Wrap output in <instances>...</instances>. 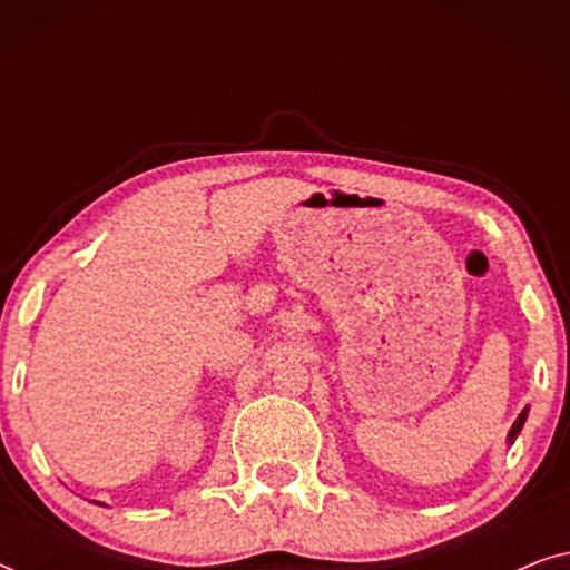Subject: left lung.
<instances>
[{
  "label": "left lung",
  "mask_w": 570,
  "mask_h": 570,
  "mask_svg": "<svg viewBox=\"0 0 570 570\" xmlns=\"http://www.w3.org/2000/svg\"><path fill=\"white\" fill-rule=\"evenodd\" d=\"M524 420H527V410H524V412H521V415H519V420H517V423H513V428H511V433H509V441H513V439H517V435H519V431H521V425H524Z\"/></svg>",
  "instance_id": "8db88e82"
}]
</instances>
